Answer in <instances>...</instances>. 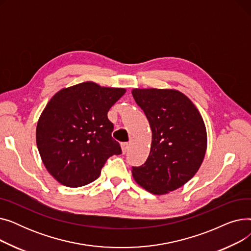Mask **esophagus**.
<instances>
[{
    "mask_svg": "<svg viewBox=\"0 0 251 251\" xmlns=\"http://www.w3.org/2000/svg\"><path fill=\"white\" fill-rule=\"evenodd\" d=\"M121 149H122V152L125 153V152L128 151V149H129L128 142H123V143H121Z\"/></svg>",
    "mask_w": 251,
    "mask_h": 251,
    "instance_id": "obj_1",
    "label": "esophagus"
}]
</instances>
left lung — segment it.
Instances as JSON below:
<instances>
[{
  "label": "left lung",
  "instance_id": "8db88e82",
  "mask_svg": "<svg viewBox=\"0 0 251 251\" xmlns=\"http://www.w3.org/2000/svg\"><path fill=\"white\" fill-rule=\"evenodd\" d=\"M132 96L148 118L152 136L147 162L131 172L147 191L167 194L187 183L201 168L207 147L204 121L179 90L134 88Z\"/></svg>",
  "mask_w": 251,
  "mask_h": 251
}]
</instances>
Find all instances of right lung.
<instances>
[{"instance_id": "add662e5", "label": "right lung", "mask_w": 251, "mask_h": 251, "mask_svg": "<svg viewBox=\"0 0 251 251\" xmlns=\"http://www.w3.org/2000/svg\"><path fill=\"white\" fill-rule=\"evenodd\" d=\"M125 88L86 81L64 87L49 100L36 125V146L48 172L62 185L98 179L105 161L122 152L108 119Z\"/></svg>"}]
</instances>
